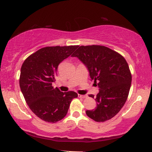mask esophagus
Wrapping results in <instances>:
<instances>
[{
	"label": "esophagus",
	"instance_id": "esophagus-1",
	"mask_svg": "<svg viewBox=\"0 0 152 152\" xmlns=\"http://www.w3.org/2000/svg\"><path fill=\"white\" fill-rule=\"evenodd\" d=\"M78 97H80V98H86L87 97L86 95H78Z\"/></svg>",
	"mask_w": 152,
	"mask_h": 152
}]
</instances>
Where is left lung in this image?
I'll use <instances>...</instances> for the list:
<instances>
[{
    "label": "left lung",
    "instance_id": "8db88e82",
    "mask_svg": "<svg viewBox=\"0 0 152 152\" xmlns=\"http://www.w3.org/2000/svg\"><path fill=\"white\" fill-rule=\"evenodd\" d=\"M72 57H77L86 66L91 80L97 83L99 88L96 107L87 110L86 115L96 122L114 117L125 104L132 84V75L125 59L109 48L96 45H82Z\"/></svg>",
    "mask_w": 152,
    "mask_h": 152
}]
</instances>
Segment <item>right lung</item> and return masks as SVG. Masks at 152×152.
<instances>
[{"instance_id": "right-lung-1", "label": "right lung", "mask_w": 152, "mask_h": 152, "mask_svg": "<svg viewBox=\"0 0 152 152\" xmlns=\"http://www.w3.org/2000/svg\"><path fill=\"white\" fill-rule=\"evenodd\" d=\"M78 45L45 47L25 60L20 69L19 84L26 103L37 117L48 122H57L65 117L74 91L63 93L52 86L57 68L71 55Z\"/></svg>"}]
</instances>
